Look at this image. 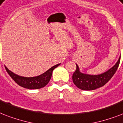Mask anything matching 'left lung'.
Returning a JSON list of instances; mask_svg holds the SVG:
<instances>
[{
	"label": "left lung",
	"instance_id": "1",
	"mask_svg": "<svg viewBox=\"0 0 123 123\" xmlns=\"http://www.w3.org/2000/svg\"><path fill=\"white\" fill-rule=\"evenodd\" d=\"M120 63V58L114 66L103 74L90 75L80 71L76 64V70L72 75V81L76 86L83 90H92L104 86L116 73Z\"/></svg>",
	"mask_w": 123,
	"mask_h": 123
}]
</instances>
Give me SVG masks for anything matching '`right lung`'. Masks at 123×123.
<instances>
[{"label": "right lung", "mask_w": 123, "mask_h": 123, "mask_svg": "<svg viewBox=\"0 0 123 123\" xmlns=\"http://www.w3.org/2000/svg\"><path fill=\"white\" fill-rule=\"evenodd\" d=\"M60 65V63L52 67L48 70H47L46 72L43 73L42 74L31 78L20 76L11 72L6 66L5 68L7 73L11 77V78L18 85L27 89H38L44 87L46 85H47L51 78L53 70Z\"/></svg>", "instance_id": "right-lung-1"}]
</instances>
